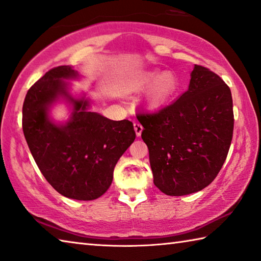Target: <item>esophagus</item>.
I'll return each instance as SVG.
<instances>
[{
	"mask_svg": "<svg viewBox=\"0 0 261 261\" xmlns=\"http://www.w3.org/2000/svg\"><path fill=\"white\" fill-rule=\"evenodd\" d=\"M134 127H135V131H136V135H137V137H139L140 135H141V132H143V125L140 124V123H135L134 124Z\"/></svg>",
	"mask_w": 261,
	"mask_h": 261,
	"instance_id": "obj_1",
	"label": "esophagus"
}]
</instances>
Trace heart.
I'll use <instances>...</instances> for the list:
<instances>
[{
	"instance_id": "heart-1",
	"label": "heart",
	"mask_w": 261,
	"mask_h": 261,
	"mask_svg": "<svg viewBox=\"0 0 261 261\" xmlns=\"http://www.w3.org/2000/svg\"><path fill=\"white\" fill-rule=\"evenodd\" d=\"M147 92V105L150 108H158L167 103L173 97L178 88V80L171 72L161 74L160 70H144L136 74L127 82V87L134 91L146 88L149 85Z\"/></svg>"
}]
</instances>
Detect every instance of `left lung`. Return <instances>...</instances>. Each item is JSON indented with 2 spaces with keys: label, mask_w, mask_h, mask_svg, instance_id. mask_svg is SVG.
Segmentation results:
<instances>
[{
  "label": "left lung",
  "mask_w": 261,
  "mask_h": 261,
  "mask_svg": "<svg viewBox=\"0 0 261 261\" xmlns=\"http://www.w3.org/2000/svg\"><path fill=\"white\" fill-rule=\"evenodd\" d=\"M154 185L170 196L202 191L219 173L234 129L228 85L195 65L186 92L155 113L141 114Z\"/></svg>",
  "instance_id": "obj_1"
}]
</instances>
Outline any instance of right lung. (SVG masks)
<instances>
[{
  "mask_svg": "<svg viewBox=\"0 0 261 261\" xmlns=\"http://www.w3.org/2000/svg\"><path fill=\"white\" fill-rule=\"evenodd\" d=\"M77 77L70 66H58L33 84L22 105V131L46 181L66 197L91 201L110 188L136 132L132 122L90 112L88 99L74 98L65 81ZM61 98L72 106V114L67 122L56 123L49 108Z\"/></svg>",
  "mask_w": 261,
  "mask_h": 261,
  "instance_id": "obj_1",
  "label": "right lung"
}]
</instances>
